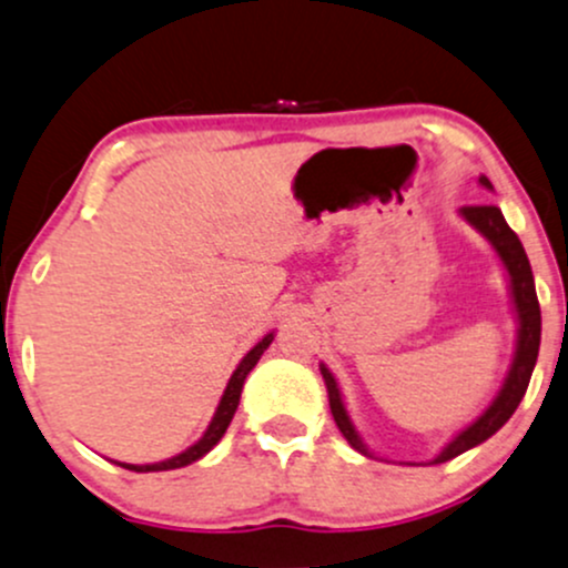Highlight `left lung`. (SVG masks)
<instances>
[{"mask_svg": "<svg viewBox=\"0 0 568 568\" xmlns=\"http://www.w3.org/2000/svg\"><path fill=\"white\" fill-rule=\"evenodd\" d=\"M479 183L485 189H494L488 178H479ZM466 221L483 232L490 240V245L496 247L498 258L504 261L509 272V285H513V298H515V310H517V351H515V361L513 369H509L507 379H504V388L498 390V396L494 398L488 409L471 423L466 432H460L445 450L436 456L432 464H445V460L460 456V453L471 450L477 447L479 442H485L488 436H494L504 423L513 417L517 409V404L523 402L526 396L528 383H531V372L537 366V355H539V339H541V313H539V298H537V288H534V274H531V264H528V255L523 251L520 240L513 229L507 226L504 221L501 210L494 207V204H475V207H464L460 210ZM321 375L326 379V390H328V407H332V415L336 420V428H339L342 436L355 447L358 453L369 456L366 445L361 442L358 432L353 428L351 417H347L345 404H342L339 388H336V379L326 366H321Z\"/></svg>", "mask_w": 568, "mask_h": 568, "instance_id": "1", "label": "left lung"}]
</instances>
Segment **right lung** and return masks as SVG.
Wrapping results in <instances>:
<instances>
[{
	"instance_id": "obj_1",
	"label": "right lung",
	"mask_w": 568,
	"mask_h": 568,
	"mask_svg": "<svg viewBox=\"0 0 568 568\" xmlns=\"http://www.w3.org/2000/svg\"><path fill=\"white\" fill-rule=\"evenodd\" d=\"M274 334H266L264 339L258 342V345L253 347L251 353L245 355V358L240 361V366L234 369L232 379H229L226 390H223V398L221 404H217V413L213 417V423H210V428L204 432L202 439L196 442V445H191L189 450L180 453V456H174L170 460H161V464H145V466H134V464H121L123 469H132V471H166V469H180V466H189L193 460H199L204 456V453H210L213 447L221 442V436L226 434L229 423H232V417L236 413V404H240V394H242V385H245V377L251 375V369L255 364H258V358L264 355L266 347L272 345Z\"/></svg>"
}]
</instances>
